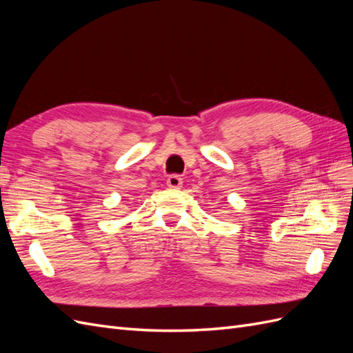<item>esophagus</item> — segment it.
I'll return each mask as SVG.
<instances>
[{"instance_id": "34e87169", "label": "esophagus", "mask_w": 353, "mask_h": 353, "mask_svg": "<svg viewBox=\"0 0 353 353\" xmlns=\"http://www.w3.org/2000/svg\"><path fill=\"white\" fill-rule=\"evenodd\" d=\"M166 184L169 188H174V190H178L183 187V178H181L179 175L174 174V175H169L168 179H166Z\"/></svg>"}]
</instances>
